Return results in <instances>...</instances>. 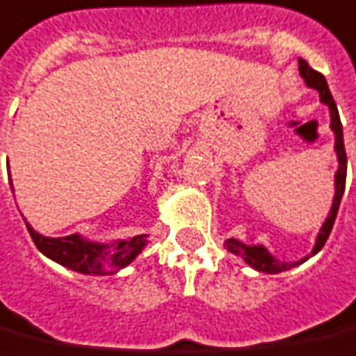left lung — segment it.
Wrapping results in <instances>:
<instances>
[{
  "label": "left lung",
  "mask_w": 356,
  "mask_h": 356,
  "mask_svg": "<svg viewBox=\"0 0 356 356\" xmlns=\"http://www.w3.org/2000/svg\"><path fill=\"white\" fill-rule=\"evenodd\" d=\"M298 70H300V77L304 79V83L313 88V90L318 92V97L323 104L328 105L330 109V128L334 131V138H336V143H334V151H336V156H338V171L334 175V200H332V207H330V213L328 217L321 226L318 230L317 241H315V247L309 257L317 254L323 245L326 243V239L330 236L332 232L334 220H336V215H338L339 209V202H341V196H343V191H346V177H347V156H346V147H343V130H341V120H339V113L338 107H336V102H334L332 94H330V88H328V83H326L325 75H321L318 71H315L312 65L307 64L305 60L300 58L298 60ZM226 249L234 254H238L241 259L247 262V264L254 268L257 272H264V273H281L291 270V268H296L302 262L309 259V257H304L302 260H296V262H281L273 257L272 252L266 249L264 245H245L243 241L239 239H226L225 241Z\"/></svg>",
  "instance_id": "left-lung-1"
}]
</instances>
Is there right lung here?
<instances>
[{
  "label": "right lung",
  "instance_id": "add662e5",
  "mask_svg": "<svg viewBox=\"0 0 356 356\" xmlns=\"http://www.w3.org/2000/svg\"><path fill=\"white\" fill-rule=\"evenodd\" d=\"M10 188H13V181H10ZM26 228L30 232L35 247L44 257L84 275H113L120 268L130 264L143 251L145 245L149 243L147 234L128 239H117L113 243H97L84 239L79 234H71L65 238H47L33 230L28 222Z\"/></svg>",
  "mask_w": 356,
  "mask_h": 356
}]
</instances>
